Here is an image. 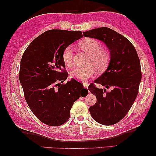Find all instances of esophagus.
<instances>
[{
    "mask_svg": "<svg viewBox=\"0 0 156 156\" xmlns=\"http://www.w3.org/2000/svg\"><path fill=\"white\" fill-rule=\"evenodd\" d=\"M83 84V86H84V88H88V83L84 82Z\"/></svg>",
    "mask_w": 156,
    "mask_h": 156,
    "instance_id": "34e87169",
    "label": "esophagus"
}]
</instances>
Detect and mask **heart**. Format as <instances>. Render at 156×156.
I'll list each match as a JSON object with an SVG mask.
<instances>
[{
  "instance_id": "1",
  "label": "heart",
  "mask_w": 156,
  "mask_h": 156,
  "mask_svg": "<svg viewBox=\"0 0 156 156\" xmlns=\"http://www.w3.org/2000/svg\"><path fill=\"white\" fill-rule=\"evenodd\" d=\"M79 46L83 50L90 54L87 61L88 66L83 68H75L71 72L72 78L81 81H86L96 73L103 72L108 68L111 60L110 52L98 40L94 38H85L79 43ZM62 58L63 62L68 67H72L73 64V51L71 46L66 48Z\"/></svg>"
}]
</instances>
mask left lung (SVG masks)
Returning <instances> with one entry per match:
<instances>
[{"label":"left lung","instance_id":"1","mask_svg":"<svg viewBox=\"0 0 156 156\" xmlns=\"http://www.w3.org/2000/svg\"><path fill=\"white\" fill-rule=\"evenodd\" d=\"M83 35L104 42L111 55L107 70L94 83L113 89L108 92L97 88L94 83L90 84L88 90L97 99L90 112L98 123L115 124L127 114L139 93L142 72L137 53L126 37L109 28H98Z\"/></svg>","mask_w":156,"mask_h":156}]
</instances>
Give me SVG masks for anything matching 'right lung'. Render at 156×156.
I'll return each mask as SVG.
<instances>
[{"mask_svg": "<svg viewBox=\"0 0 156 156\" xmlns=\"http://www.w3.org/2000/svg\"><path fill=\"white\" fill-rule=\"evenodd\" d=\"M81 31L49 30L27 47L22 56L20 81L31 111L44 124L59 126L66 122L74 102L88 90L68 73L62 55L64 49L83 37Z\"/></svg>", "mask_w": 156, "mask_h": 156, "instance_id": "obj_1", "label": "right lung"}]
</instances>
